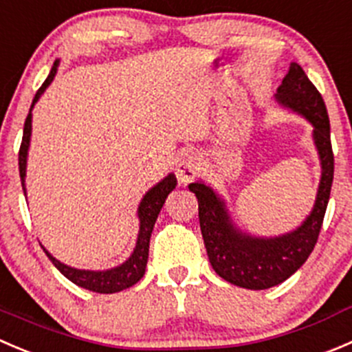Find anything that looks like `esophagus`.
Masks as SVG:
<instances>
[{"label":"esophagus","instance_id":"1","mask_svg":"<svg viewBox=\"0 0 352 352\" xmlns=\"http://www.w3.org/2000/svg\"><path fill=\"white\" fill-rule=\"evenodd\" d=\"M177 179L182 184L192 182L194 179L199 173V158H197L196 153H186L182 158L177 163Z\"/></svg>","mask_w":352,"mask_h":352}]
</instances>
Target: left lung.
<instances>
[{
  "label": "left lung",
  "mask_w": 352,
  "mask_h": 352,
  "mask_svg": "<svg viewBox=\"0 0 352 352\" xmlns=\"http://www.w3.org/2000/svg\"><path fill=\"white\" fill-rule=\"evenodd\" d=\"M277 100L313 124V138L322 160L316 203L298 230L275 239L241 235L227 217L223 203L201 182L189 184L199 204V225L213 270L223 280L252 291L270 289L287 280L308 259L318 241L333 182V151L325 101L298 63H291L277 89Z\"/></svg>",
  "instance_id": "8db88e82"
}]
</instances>
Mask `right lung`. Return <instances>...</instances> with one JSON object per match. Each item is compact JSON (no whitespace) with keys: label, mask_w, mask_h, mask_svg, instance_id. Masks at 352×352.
I'll use <instances>...</instances> for the list:
<instances>
[{"label":"right lung","mask_w":352,"mask_h":352,"mask_svg":"<svg viewBox=\"0 0 352 352\" xmlns=\"http://www.w3.org/2000/svg\"><path fill=\"white\" fill-rule=\"evenodd\" d=\"M58 61H54L53 68H51L50 75H47L46 80L43 82L39 89H37L36 96H34L32 104H30V110L36 104V101L39 100L41 94L44 93L47 85L51 84V80L54 78L56 74ZM30 129H32V113L29 111L25 118V125H23V135H22V144H20L19 151V170H20V179H22V187L23 194H25V186H23V180H25V163H27V149H29V141H30ZM177 179L175 175H168L165 180L158 184V186L153 187L148 194L142 199L141 206H139V220H141V228H139V237L138 244H135L134 252H132L131 258L120 265L117 268H111L107 272H89V270H75V268L67 267L63 263H60L58 259H54L50 252L44 249V252L47 254V258L53 261L54 267L65 275L70 282H74L78 287H84L87 291L100 292V294H113V292H120L124 289L132 287L134 284H138L146 272V265H148V254H149V239H151L153 227H155V221L158 218L160 210L165 204V199L168 197V194L175 189Z\"/></svg>","instance_id":"add662e5"}]
</instances>
